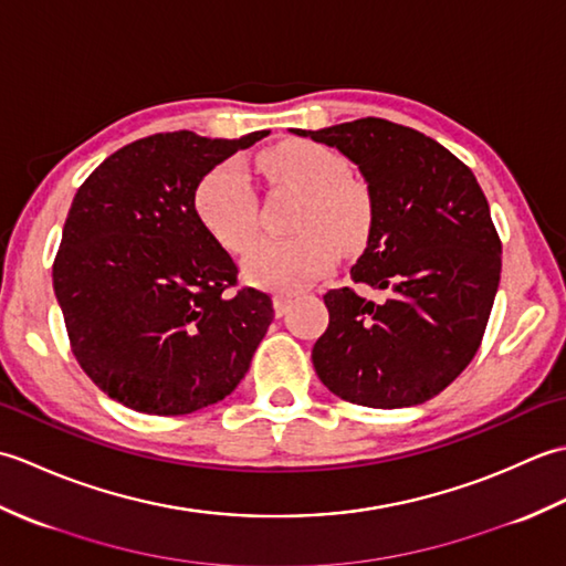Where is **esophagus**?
Here are the masks:
<instances>
[{"mask_svg": "<svg viewBox=\"0 0 566 566\" xmlns=\"http://www.w3.org/2000/svg\"><path fill=\"white\" fill-rule=\"evenodd\" d=\"M272 304H274V314L276 316H284L286 308H290V304H292V294H284V292L274 294L272 296Z\"/></svg>", "mask_w": 566, "mask_h": 566, "instance_id": "1", "label": "esophagus"}]
</instances>
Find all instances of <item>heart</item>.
Instances as JSON below:
<instances>
[{
  "label": "heart",
  "mask_w": 566,
  "mask_h": 566,
  "mask_svg": "<svg viewBox=\"0 0 566 566\" xmlns=\"http://www.w3.org/2000/svg\"><path fill=\"white\" fill-rule=\"evenodd\" d=\"M260 170L276 187L304 195L296 216V238H264L250 248L243 274L262 290L296 292L326 274L338 248L357 250L371 228V197L347 175L338 150L296 138L260 155ZM195 211L209 235L231 252H243L258 233V201L245 167L223 160L201 177Z\"/></svg>",
  "instance_id": "1"
}]
</instances>
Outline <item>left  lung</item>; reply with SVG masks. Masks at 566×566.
<instances>
[{
	"mask_svg": "<svg viewBox=\"0 0 566 566\" xmlns=\"http://www.w3.org/2000/svg\"><path fill=\"white\" fill-rule=\"evenodd\" d=\"M296 136L338 148L371 197L367 248L350 286L323 294L328 328L314 345L318 379L340 399L403 408L438 396L482 345L501 280V240L472 170L418 130L357 118Z\"/></svg>",
	"mask_w": 566,
	"mask_h": 566,
	"instance_id": "1",
	"label": "left lung"
}]
</instances>
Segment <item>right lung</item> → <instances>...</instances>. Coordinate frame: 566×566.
Returning a JSON list of instances; mask_svg holds the SVG:
<instances>
[{
	"label": "right lung",
	"mask_w": 566,
	"mask_h": 566,
	"mask_svg": "<svg viewBox=\"0 0 566 566\" xmlns=\"http://www.w3.org/2000/svg\"><path fill=\"white\" fill-rule=\"evenodd\" d=\"M268 134H155L109 155L77 189L53 290L72 355L109 399L187 416L245 377L272 298L235 290V262L201 226L195 191L211 167Z\"/></svg>",
	"instance_id": "add662e5"
}]
</instances>
